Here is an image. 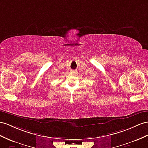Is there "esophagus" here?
I'll return each instance as SVG.
<instances>
[{
  "instance_id": "1",
  "label": "esophagus",
  "mask_w": 148,
  "mask_h": 148,
  "mask_svg": "<svg viewBox=\"0 0 148 148\" xmlns=\"http://www.w3.org/2000/svg\"><path fill=\"white\" fill-rule=\"evenodd\" d=\"M71 73H73V74H75V73H77V71H75V70H71Z\"/></svg>"
}]
</instances>
